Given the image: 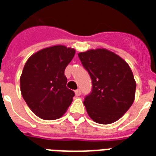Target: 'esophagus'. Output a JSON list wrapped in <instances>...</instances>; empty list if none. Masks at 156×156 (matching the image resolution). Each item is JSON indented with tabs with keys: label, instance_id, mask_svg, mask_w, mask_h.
<instances>
[{
	"label": "esophagus",
	"instance_id": "esophagus-1",
	"mask_svg": "<svg viewBox=\"0 0 156 156\" xmlns=\"http://www.w3.org/2000/svg\"><path fill=\"white\" fill-rule=\"evenodd\" d=\"M81 93H82V91H81L80 89H78V90H75V95H77V96H79V95H81Z\"/></svg>",
	"mask_w": 156,
	"mask_h": 156
}]
</instances>
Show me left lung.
<instances>
[{
  "label": "left lung",
  "instance_id": "obj_1",
  "mask_svg": "<svg viewBox=\"0 0 156 156\" xmlns=\"http://www.w3.org/2000/svg\"><path fill=\"white\" fill-rule=\"evenodd\" d=\"M92 81V90L84 99L88 115L108 125L128 111L135 96L136 83L129 66L114 52L104 48L78 54Z\"/></svg>",
  "mask_w": 156,
  "mask_h": 156
}]
</instances>
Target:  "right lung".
Listing matches in <instances>:
<instances>
[{"label": "right lung", "instance_id": "add662e5", "mask_svg": "<svg viewBox=\"0 0 156 156\" xmlns=\"http://www.w3.org/2000/svg\"><path fill=\"white\" fill-rule=\"evenodd\" d=\"M75 50L63 45L44 48L26 62L20 78L21 92L31 111L44 120L60 118L73 101L66 87L65 69Z\"/></svg>", "mask_w": 156, "mask_h": 156}]
</instances>
